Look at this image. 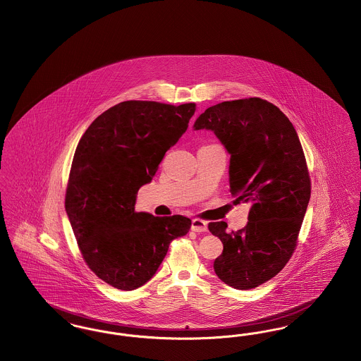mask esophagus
Returning <instances> with one entry per match:
<instances>
[{
  "label": "esophagus",
  "instance_id": "34e87169",
  "mask_svg": "<svg viewBox=\"0 0 361 361\" xmlns=\"http://www.w3.org/2000/svg\"><path fill=\"white\" fill-rule=\"evenodd\" d=\"M190 228L192 231H196V233H204L207 230V224L202 219H192Z\"/></svg>",
  "mask_w": 361,
  "mask_h": 361
}]
</instances>
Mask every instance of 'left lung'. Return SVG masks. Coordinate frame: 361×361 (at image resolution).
Listing matches in <instances>:
<instances>
[{
    "label": "left lung",
    "mask_w": 361,
    "mask_h": 361,
    "mask_svg": "<svg viewBox=\"0 0 361 361\" xmlns=\"http://www.w3.org/2000/svg\"><path fill=\"white\" fill-rule=\"evenodd\" d=\"M193 130H211L230 154L228 181L234 203H247L249 222L226 231L208 224L224 243L214 271L237 290L256 288L277 275L291 258L309 206V171L299 137L272 103L250 97L212 105Z\"/></svg>",
    "instance_id": "obj_1"
}]
</instances>
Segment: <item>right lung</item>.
Masks as SVG:
<instances>
[{"label":"right lung","instance_id":"obj_1","mask_svg":"<svg viewBox=\"0 0 361 361\" xmlns=\"http://www.w3.org/2000/svg\"><path fill=\"white\" fill-rule=\"evenodd\" d=\"M195 104L123 102L87 127L73 157L65 208L87 267L109 286L133 291L146 284L171 240L190 219L137 212V193L165 153L187 131Z\"/></svg>","mask_w":361,"mask_h":361}]
</instances>
